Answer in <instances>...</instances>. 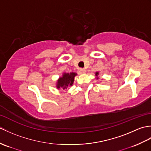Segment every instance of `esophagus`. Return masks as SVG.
Returning <instances> with one entry per match:
<instances>
[{
    "label": "esophagus",
    "mask_w": 151,
    "mask_h": 151,
    "mask_svg": "<svg viewBox=\"0 0 151 151\" xmlns=\"http://www.w3.org/2000/svg\"><path fill=\"white\" fill-rule=\"evenodd\" d=\"M81 72L82 74H85L86 73V70L85 69H81Z\"/></svg>",
    "instance_id": "1"
}]
</instances>
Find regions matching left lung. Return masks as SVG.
<instances>
[{
  "label": "left lung",
  "mask_w": 151,
  "mask_h": 151,
  "mask_svg": "<svg viewBox=\"0 0 151 151\" xmlns=\"http://www.w3.org/2000/svg\"><path fill=\"white\" fill-rule=\"evenodd\" d=\"M99 75V72H96L95 73V76H96V79H98L99 77H98V75Z\"/></svg>",
  "instance_id": "8db88e82"
}]
</instances>
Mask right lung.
<instances>
[{
	"instance_id": "1",
	"label": "right lung",
	"mask_w": 151,
	"mask_h": 151,
	"mask_svg": "<svg viewBox=\"0 0 151 151\" xmlns=\"http://www.w3.org/2000/svg\"><path fill=\"white\" fill-rule=\"evenodd\" d=\"M77 73H63L62 76L58 79L56 84V87L58 89H65L67 88L72 86L75 80V76Z\"/></svg>"
}]
</instances>
